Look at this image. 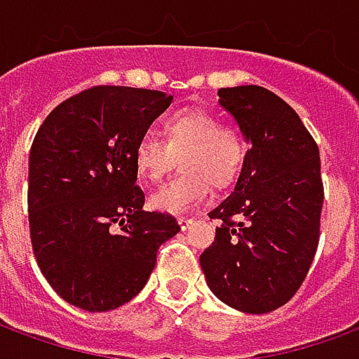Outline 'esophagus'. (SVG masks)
<instances>
[{
    "mask_svg": "<svg viewBox=\"0 0 359 359\" xmlns=\"http://www.w3.org/2000/svg\"><path fill=\"white\" fill-rule=\"evenodd\" d=\"M194 225V219H188V217H179V226L180 231H188L190 226Z\"/></svg>",
    "mask_w": 359,
    "mask_h": 359,
    "instance_id": "obj_1",
    "label": "esophagus"
}]
</instances>
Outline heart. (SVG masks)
I'll return each mask as SVG.
<instances>
[{
  "instance_id": "1",
  "label": "heart",
  "mask_w": 359,
  "mask_h": 359,
  "mask_svg": "<svg viewBox=\"0 0 359 359\" xmlns=\"http://www.w3.org/2000/svg\"><path fill=\"white\" fill-rule=\"evenodd\" d=\"M180 157L179 177L149 198V205L161 213L182 215L210 198L211 184L231 187L238 179L246 159V144L234 125L221 123L215 113L184 107L163 123V140L142 136L134 146V169L148 182H159Z\"/></svg>"
}]
</instances>
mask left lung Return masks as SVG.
<instances>
[{
    "instance_id": "1",
    "label": "left lung",
    "mask_w": 359,
    "mask_h": 359,
    "mask_svg": "<svg viewBox=\"0 0 359 359\" xmlns=\"http://www.w3.org/2000/svg\"><path fill=\"white\" fill-rule=\"evenodd\" d=\"M252 144L234 192L211 211L215 242L200 256L211 292L246 313L285 306L308 277L319 244L323 180L313 136L264 86L217 92Z\"/></svg>"
}]
</instances>
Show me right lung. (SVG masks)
Segmentation results:
<instances>
[{
	"instance_id": "obj_1",
	"label": "right lung",
	"mask_w": 359,
	"mask_h": 359,
	"mask_svg": "<svg viewBox=\"0 0 359 359\" xmlns=\"http://www.w3.org/2000/svg\"><path fill=\"white\" fill-rule=\"evenodd\" d=\"M172 102L159 90L92 86L59 103L28 161V225L46 280L69 304L107 311L148 283L157 250L179 233L144 211L134 146Z\"/></svg>"
}]
</instances>
